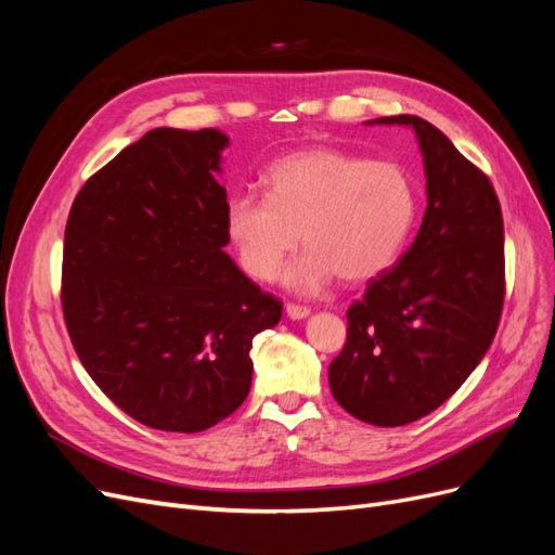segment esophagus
<instances>
[{
    "label": "esophagus",
    "mask_w": 555,
    "mask_h": 555,
    "mask_svg": "<svg viewBox=\"0 0 555 555\" xmlns=\"http://www.w3.org/2000/svg\"><path fill=\"white\" fill-rule=\"evenodd\" d=\"M287 317L289 319H306L308 314H310V308H306V306H296V304H287Z\"/></svg>",
    "instance_id": "esophagus-1"
}]
</instances>
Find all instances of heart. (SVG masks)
<instances>
[{"label":"heart","instance_id":"heart-1","mask_svg":"<svg viewBox=\"0 0 555 555\" xmlns=\"http://www.w3.org/2000/svg\"><path fill=\"white\" fill-rule=\"evenodd\" d=\"M268 196L236 192L224 229L243 271L273 278L298 236L308 249L284 271V284L317 292L333 278L365 282L382 275L405 243L416 192L405 169L333 147H310L271 164Z\"/></svg>","mask_w":555,"mask_h":555}]
</instances>
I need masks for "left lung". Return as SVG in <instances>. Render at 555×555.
<instances>
[{"instance_id": "8db88e82", "label": "left lung", "mask_w": 555, "mask_h": 555, "mask_svg": "<svg viewBox=\"0 0 555 555\" xmlns=\"http://www.w3.org/2000/svg\"><path fill=\"white\" fill-rule=\"evenodd\" d=\"M424 155L422 229L396 266L347 310V343L328 365L333 398L373 426L416 422L459 391L491 347L505 300V227L489 176L416 115Z\"/></svg>"}]
</instances>
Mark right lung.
<instances>
[{
	"mask_svg": "<svg viewBox=\"0 0 555 555\" xmlns=\"http://www.w3.org/2000/svg\"><path fill=\"white\" fill-rule=\"evenodd\" d=\"M229 139L159 127L96 171L64 231L62 310L94 384L143 426L198 433L236 412L251 338L282 304L224 247Z\"/></svg>",
	"mask_w": 555,
	"mask_h": 555,
	"instance_id": "1",
	"label": "right lung"
}]
</instances>
